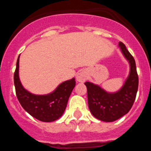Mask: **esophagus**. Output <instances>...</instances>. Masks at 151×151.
I'll return each instance as SVG.
<instances>
[{"label":"esophagus","instance_id":"34e87169","mask_svg":"<svg viewBox=\"0 0 151 151\" xmlns=\"http://www.w3.org/2000/svg\"><path fill=\"white\" fill-rule=\"evenodd\" d=\"M76 79L79 82H85L87 80V74L84 71H81L77 74Z\"/></svg>","mask_w":151,"mask_h":151}]
</instances>
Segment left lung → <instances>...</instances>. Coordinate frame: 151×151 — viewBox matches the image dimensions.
Here are the masks:
<instances>
[{"label": "left lung", "instance_id": "left-lung-1", "mask_svg": "<svg viewBox=\"0 0 151 151\" xmlns=\"http://www.w3.org/2000/svg\"><path fill=\"white\" fill-rule=\"evenodd\" d=\"M119 47L130 66L129 76L122 87L118 91L110 93L99 85L89 82L85 83L89 110L95 118L104 122H113L129 113L138 91V76L134 57L122 42L119 43Z\"/></svg>", "mask_w": 151, "mask_h": 151}]
</instances>
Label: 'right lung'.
<instances>
[{"label":"right lung","mask_w":151,"mask_h":151,"mask_svg":"<svg viewBox=\"0 0 151 151\" xmlns=\"http://www.w3.org/2000/svg\"><path fill=\"white\" fill-rule=\"evenodd\" d=\"M19 56L14 73V85L18 101L32 116L41 122H54L60 118L66 110L69 97L76 85L73 78L62 82L53 92L44 95L32 94L24 88L19 77Z\"/></svg>","instance_id":"obj_1"}]
</instances>
